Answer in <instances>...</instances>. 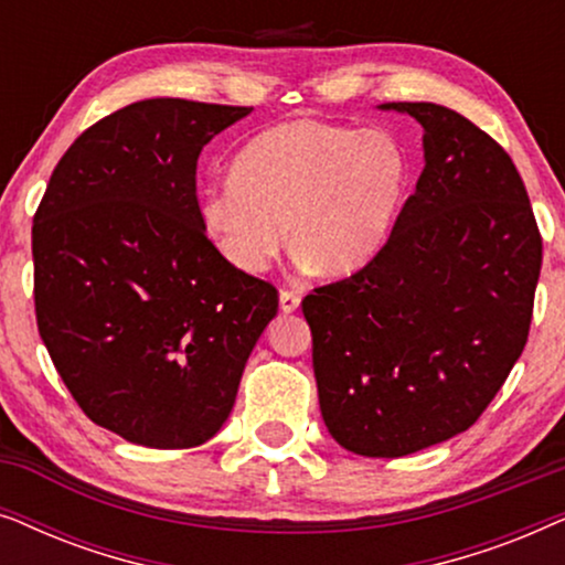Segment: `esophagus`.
Returning <instances> with one entry per match:
<instances>
[{
  "instance_id": "1",
  "label": "esophagus",
  "mask_w": 565,
  "mask_h": 565,
  "mask_svg": "<svg viewBox=\"0 0 565 565\" xmlns=\"http://www.w3.org/2000/svg\"><path fill=\"white\" fill-rule=\"evenodd\" d=\"M298 308H300V296H298V292L280 290V311L282 313H292V311H298Z\"/></svg>"
}]
</instances>
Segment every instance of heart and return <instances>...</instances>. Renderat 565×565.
<instances>
[{
  "mask_svg": "<svg viewBox=\"0 0 565 565\" xmlns=\"http://www.w3.org/2000/svg\"><path fill=\"white\" fill-rule=\"evenodd\" d=\"M408 182V161L383 130L288 120L236 153L207 184L200 215L223 257L262 273L285 244L323 277L350 275L381 249Z\"/></svg>",
  "mask_w": 565,
  "mask_h": 565,
  "instance_id": "b5f03b06",
  "label": "heart"
}]
</instances>
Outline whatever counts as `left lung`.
<instances>
[{
    "mask_svg": "<svg viewBox=\"0 0 565 565\" xmlns=\"http://www.w3.org/2000/svg\"><path fill=\"white\" fill-rule=\"evenodd\" d=\"M424 128V169L360 273L303 298L329 435L404 458L468 427L527 344L543 238L509 153L460 113L385 103Z\"/></svg>",
    "mask_w": 565,
    "mask_h": 565,
    "instance_id": "8db88e82",
    "label": "left lung"
}]
</instances>
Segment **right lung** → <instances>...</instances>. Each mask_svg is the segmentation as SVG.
I'll return each instance as SVG.
<instances>
[{"label": "right lung", "instance_id": "obj_1", "mask_svg": "<svg viewBox=\"0 0 565 565\" xmlns=\"http://www.w3.org/2000/svg\"><path fill=\"white\" fill-rule=\"evenodd\" d=\"M252 107L141 99L84 130L33 218L38 331L76 404L134 445L184 450L234 408L275 285L215 249L203 146Z\"/></svg>", "mask_w": 565, "mask_h": 565}]
</instances>
